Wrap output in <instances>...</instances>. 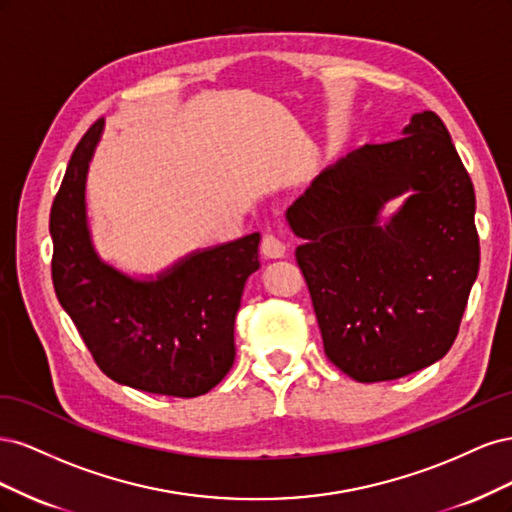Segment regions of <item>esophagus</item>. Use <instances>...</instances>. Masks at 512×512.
Wrapping results in <instances>:
<instances>
[{
	"instance_id": "34e87169",
	"label": "esophagus",
	"mask_w": 512,
	"mask_h": 512,
	"mask_svg": "<svg viewBox=\"0 0 512 512\" xmlns=\"http://www.w3.org/2000/svg\"><path fill=\"white\" fill-rule=\"evenodd\" d=\"M260 250L267 258H282L286 254V243L275 235H265L260 243Z\"/></svg>"
}]
</instances>
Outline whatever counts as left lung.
<instances>
[{
	"label": "left lung",
	"instance_id": "8db88e82",
	"mask_svg": "<svg viewBox=\"0 0 512 512\" xmlns=\"http://www.w3.org/2000/svg\"><path fill=\"white\" fill-rule=\"evenodd\" d=\"M402 205L389 216L383 207ZM474 185L442 119L324 168L286 211L329 361L356 382L404 378L451 350L478 275Z\"/></svg>",
	"mask_w": 512,
	"mask_h": 512
}]
</instances>
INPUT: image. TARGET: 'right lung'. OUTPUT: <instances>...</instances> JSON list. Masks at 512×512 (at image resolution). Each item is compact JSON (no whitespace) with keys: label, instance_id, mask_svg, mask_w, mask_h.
Segmentation results:
<instances>
[{"label":"right lung","instance_id":"obj_1","mask_svg":"<svg viewBox=\"0 0 512 512\" xmlns=\"http://www.w3.org/2000/svg\"><path fill=\"white\" fill-rule=\"evenodd\" d=\"M102 132L104 119L76 145L51 209L55 294L108 378L156 395H205L235 361V316L260 267V232L196 250L158 275L113 267L91 239L85 196Z\"/></svg>","mask_w":512,"mask_h":512}]
</instances>
